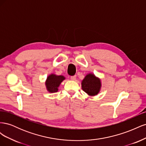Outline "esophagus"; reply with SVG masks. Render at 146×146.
Instances as JSON below:
<instances>
[{
    "label": "esophagus",
    "mask_w": 146,
    "mask_h": 146,
    "mask_svg": "<svg viewBox=\"0 0 146 146\" xmlns=\"http://www.w3.org/2000/svg\"><path fill=\"white\" fill-rule=\"evenodd\" d=\"M70 79H71L72 80H76V76H73L70 77Z\"/></svg>",
    "instance_id": "obj_1"
}]
</instances>
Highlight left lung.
<instances>
[{
  "mask_svg": "<svg viewBox=\"0 0 146 146\" xmlns=\"http://www.w3.org/2000/svg\"><path fill=\"white\" fill-rule=\"evenodd\" d=\"M101 87L100 79L94 74H89L86 76L82 82V90L88 95L93 96L99 93Z\"/></svg>",
  "mask_w": 146,
  "mask_h": 146,
  "instance_id": "8db88e82",
  "label": "left lung"
}]
</instances>
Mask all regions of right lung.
Returning <instances> with one entry per match:
<instances>
[{
	"instance_id": "add662e5",
	"label": "right lung",
	"mask_w": 146,
	"mask_h": 146,
	"mask_svg": "<svg viewBox=\"0 0 146 146\" xmlns=\"http://www.w3.org/2000/svg\"><path fill=\"white\" fill-rule=\"evenodd\" d=\"M64 79L65 78L63 76H56L55 74L48 76L46 82L47 91L50 92H57L58 86Z\"/></svg>"
}]
</instances>
